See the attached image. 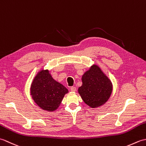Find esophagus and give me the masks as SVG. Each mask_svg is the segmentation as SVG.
I'll return each mask as SVG.
<instances>
[{
	"mask_svg": "<svg viewBox=\"0 0 146 146\" xmlns=\"http://www.w3.org/2000/svg\"><path fill=\"white\" fill-rule=\"evenodd\" d=\"M70 90L71 92H75L76 90V88L75 86H71V87L70 88Z\"/></svg>",
	"mask_w": 146,
	"mask_h": 146,
	"instance_id": "obj_1",
	"label": "esophagus"
}]
</instances>
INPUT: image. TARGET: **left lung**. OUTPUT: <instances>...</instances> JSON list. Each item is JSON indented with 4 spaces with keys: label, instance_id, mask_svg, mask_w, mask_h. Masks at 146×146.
<instances>
[{
    "label": "left lung",
    "instance_id": "obj_1",
    "mask_svg": "<svg viewBox=\"0 0 146 146\" xmlns=\"http://www.w3.org/2000/svg\"><path fill=\"white\" fill-rule=\"evenodd\" d=\"M78 93L86 104L92 108L104 105L109 99L112 84L97 65L94 64L82 76Z\"/></svg>",
    "mask_w": 146,
    "mask_h": 146
}]
</instances>
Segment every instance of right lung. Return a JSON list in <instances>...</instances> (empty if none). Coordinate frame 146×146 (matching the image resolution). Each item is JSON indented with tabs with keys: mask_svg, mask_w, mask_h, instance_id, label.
I'll list each match as a JSON object with an SVG mask.
<instances>
[{
	"mask_svg": "<svg viewBox=\"0 0 146 146\" xmlns=\"http://www.w3.org/2000/svg\"><path fill=\"white\" fill-rule=\"evenodd\" d=\"M68 89L52 78L48 70L37 74L31 86V95L42 109L52 111L60 106Z\"/></svg>",
	"mask_w": 146,
	"mask_h": 146,
	"instance_id": "right-lung-1",
	"label": "right lung"
}]
</instances>
